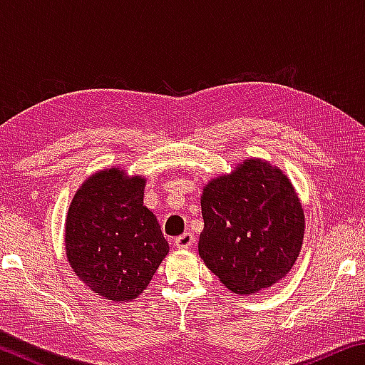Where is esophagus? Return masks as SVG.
Masks as SVG:
<instances>
[{
	"instance_id": "esophagus-1",
	"label": "esophagus",
	"mask_w": 365,
	"mask_h": 365,
	"mask_svg": "<svg viewBox=\"0 0 365 365\" xmlns=\"http://www.w3.org/2000/svg\"><path fill=\"white\" fill-rule=\"evenodd\" d=\"M193 243H195V237L191 233H183V235H180V237H177L174 242V245L178 250H188V248H191V245Z\"/></svg>"
}]
</instances>
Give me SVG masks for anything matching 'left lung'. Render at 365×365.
<instances>
[{"instance_id": "8db88e82", "label": "left lung", "mask_w": 365, "mask_h": 365, "mask_svg": "<svg viewBox=\"0 0 365 365\" xmlns=\"http://www.w3.org/2000/svg\"><path fill=\"white\" fill-rule=\"evenodd\" d=\"M205 228L197 251L237 294L282 280L299 256L304 211L289 178L262 159H246L212 178L201 196Z\"/></svg>"}]
</instances>
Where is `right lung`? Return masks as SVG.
Segmentation results:
<instances>
[{
    "mask_svg": "<svg viewBox=\"0 0 365 365\" xmlns=\"http://www.w3.org/2000/svg\"><path fill=\"white\" fill-rule=\"evenodd\" d=\"M146 180L119 168L86 178L66 219V255L91 292L114 302L132 301L168 256L160 225L143 206Z\"/></svg>",
    "mask_w": 365,
    "mask_h": 365,
    "instance_id": "1",
    "label": "right lung"
}]
</instances>
